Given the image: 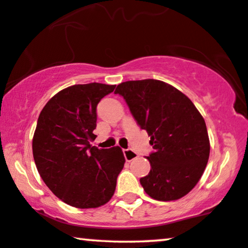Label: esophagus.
Segmentation results:
<instances>
[{
  "label": "esophagus",
  "instance_id": "1",
  "mask_svg": "<svg viewBox=\"0 0 248 248\" xmlns=\"http://www.w3.org/2000/svg\"><path fill=\"white\" fill-rule=\"evenodd\" d=\"M123 154H124L125 159H126V161H132L133 159L138 157L137 152H134L133 150H132V149H124Z\"/></svg>",
  "mask_w": 248,
  "mask_h": 248
}]
</instances>
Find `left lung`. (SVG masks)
<instances>
[{"instance_id":"1","label":"left lung","mask_w":248,"mask_h":248,"mask_svg":"<svg viewBox=\"0 0 248 248\" xmlns=\"http://www.w3.org/2000/svg\"><path fill=\"white\" fill-rule=\"evenodd\" d=\"M132 116L148 132L155 149L151 169L140 178L145 193L158 201L187 194L203 175L210 155L205 122L194 104L170 84L147 79L118 84Z\"/></svg>"}]
</instances>
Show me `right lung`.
<instances>
[{
    "label": "right lung",
    "mask_w": 248,
    "mask_h": 248,
    "mask_svg": "<svg viewBox=\"0 0 248 248\" xmlns=\"http://www.w3.org/2000/svg\"><path fill=\"white\" fill-rule=\"evenodd\" d=\"M115 86L91 82L61 90L40 111L32 139L36 167L50 191L66 204L98 208L114 195L125 158L120 147L90 144L97 105Z\"/></svg>",
    "instance_id": "right-lung-1"
}]
</instances>
